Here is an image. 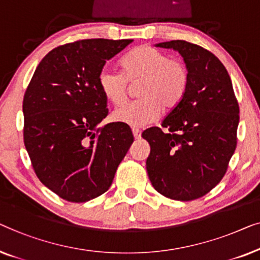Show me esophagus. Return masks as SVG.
<instances>
[{
    "label": "esophagus",
    "instance_id": "1",
    "mask_svg": "<svg viewBox=\"0 0 260 260\" xmlns=\"http://www.w3.org/2000/svg\"><path fill=\"white\" fill-rule=\"evenodd\" d=\"M132 132H133V135H134L135 140H139V139L141 138V131L139 129V128H133V129H132Z\"/></svg>",
    "mask_w": 260,
    "mask_h": 260
}]
</instances>
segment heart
Here are the masks:
<instances>
[{
    "label": "heart",
    "mask_w": 260,
    "mask_h": 260,
    "mask_svg": "<svg viewBox=\"0 0 260 260\" xmlns=\"http://www.w3.org/2000/svg\"><path fill=\"white\" fill-rule=\"evenodd\" d=\"M122 72L105 67L98 76L102 95L113 105H121L128 92V83L139 82L137 96L113 112L115 121L134 128L154 122L162 107L174 108L184 99L189 85L185 62L151 46L138 47L121 61Z\"/></svg>",
    "instance_id": "b5f03b06"
}]
</instances>
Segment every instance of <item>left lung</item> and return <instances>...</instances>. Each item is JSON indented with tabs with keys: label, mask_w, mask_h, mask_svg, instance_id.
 <instances>
[{
	"label": "left lung",
	"mask_w": 260,
	"mask_h": 260,
	"mask_svg": "<svg viewBox=\"0 0 260 260\" xmlns=\"http://www.w3.org/2000/svg\"><path fill=\"white\" fill-rule=\"evenodd\" d=\"M173 48L189 72L185 96L160 127L144 131L151 153L148 178L160 194L189 202L217 186L237 147L239 105L231 79L220 60L194 43L173 40L156 45Z\"/></svg>",
	"instance_id": "8db88e82"
}]
</instances>
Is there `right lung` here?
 <instances>
[{
	"instance_id": "right-lung-1",
	"label": "right lung",
	"mask_w": 260,
	"mask_h": 260,
	"mask_svg": "<svg viewBox=\"0 0 260 260\" xmlns=\"http://www.w3.org/2000/svg\"><path fill=\"white\" fill-rule=\"evenodd\" d=\"M133 40L66 43L40 62L23 96V141L40 181L60 198L86 203L111 187L134 137L108 115L98 86L106 61Z\"/></svg>"
}]
</instances>
